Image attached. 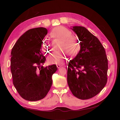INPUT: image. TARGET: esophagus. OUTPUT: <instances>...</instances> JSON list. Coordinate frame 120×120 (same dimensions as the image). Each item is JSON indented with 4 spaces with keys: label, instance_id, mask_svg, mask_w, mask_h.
Here are the masks:
<instances>
[{
    "label": "esophagus",
    "instance_id": "1",
    "mask_svg": "<svg viewBox=\"0 0 120 120\" xmlns=\"http://www.w3.org/2000/svg\"><path fill=\"white\" fill-rule=\"evenodd\" d=\"M56 67H57V68H60L61 67V66L60 64H57L56 65Z\"/></svg>",
    "mask_w": 120,
    "mask_h": 120
}]
</instances>
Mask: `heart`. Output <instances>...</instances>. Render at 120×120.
Instances as JSON below:
<instances>
[{
    "instance_id": "heart-1",
    "label": "heart",
    "mask_w": 120,
    "mask_h": 120,
    "mask_svg": "<svg viewBox=\"0 0 120 120\" xmlns=\"http://www.w3.org/2000/svg\"><path fill=\"white\" fill-rule=\"evenodd\" d=\"M71 34L72 32L70 30L63 26H57L50 32V35L52 38L61 40L59 48L63 50L55 51L50 54L48 58L49 64H62L66 60L67 52L70 56H75L79 52L80 49V41L77 37ZM45 41L47 46L45 44V47L48 50L49 45L48 41L45 39Z\"/></svg>"
}]
</instances>
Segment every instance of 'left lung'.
Segmentation results:
<instances>
[{"mask_svg":"<svg viewBox=\"0 0 120 120\" xmlns=\"http://www.w3.org/2000/svg\"><path fill=\"white\" fill-rule=\"evenodd\" d=\"M81 41V49L68 64L67 81L72 94L81 100L98 95L107 82L106 51L98 38L82 26L72 28Z\"/></svg>","mask_w":120,"mask_h":120,"instance_id":"left-lung-1","label":"left lung"}]
</instances>
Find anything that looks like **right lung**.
I'll list each match as a JSON object with an SVG mask.
<instances>
[{
    "label": "right lung",
    "mask_w": 120,
    "mask_h": 120,
    "mask_svg": "<svg viewBox=\"0 0 120 120\" xmlns=\"http://www.w3.org/2000/svg\"><path fill=\"white\" fill-rule=\"evenodd\" d=\"M48 33L44 27L29 30L14 45L11 52L10 70L13 85L23 99L37 101L43 99L52 85L56 64L42 66L45 57L41 52L42 41Z\"/></svg>",
    "instance_id": "obj_1"
}]
</instances>
